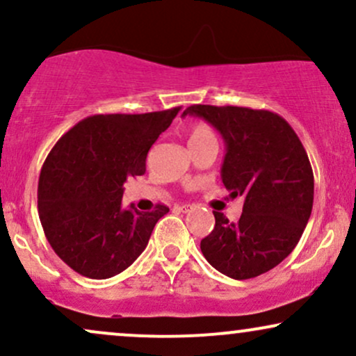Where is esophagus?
Listing matches in <instances>:
<instances>
[{
	"mask_svg": "<svg viewBox=\"0 0 356 356\" xmlns=\"http://www.w3.org/2000/svg\"><path fill=\"white\" fill-rule=\"evenodd\" d=\"M174 209L179 212H189L192 211V206L191 204H179V206H174Z\"/></svg>",
	"mask_w": 356,
	"mask_h": 356,
	"instance_id": "1",
	"label": "esophagus"
}]
</instances>
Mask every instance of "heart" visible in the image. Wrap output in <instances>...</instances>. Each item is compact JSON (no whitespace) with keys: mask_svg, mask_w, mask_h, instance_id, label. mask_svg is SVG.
Returning <instances> with one entry per match:
<instances>
[{"mask_svg":"<svg viewBox=\"0 0 356 356\" xmlns=\"http://www.w3.org/2000/svg\"><path fill=\"white\" fill-rule=\"evenodd\" d=\"M214 138V134H212L211 127L207 124H199L192 125L191 132H189V144H195V142H204V140H211Z\"/></svg>","mask_w":356,"mask_h":356,"instance_id":"b5f03b06","label":"heart"}]
</instances>
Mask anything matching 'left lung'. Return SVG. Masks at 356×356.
<instances>
[{"label": "left lung", "instance_id": "obj_1", "mask_svg": "<svg viewBox=\"0 0 356 356\" xmlns=\"http://www.w3.org/2000/svg\"><path fill=\"white\" fill-rule=\"evenodd\" d=\"M226 144L220 179L244 199L238 222L214 211L216 226L201 241L212 268L232 280L268 273L296 248L313 209V170L291 125L269 110L191 105Z\"/></svg>", "mask_w": 356, "mask_h": 356}]
</instances>
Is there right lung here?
Instances as JSON below:
<instances>
[{
	"mask_svg": "<svg viewBox=\"0 0 356 356\" xmlns=\"http://www.w3.org/2000/svg\"><path fill=\"white\" fill-rule=\"evenodd\" d=\"M179 110L83 118L48 154L38 181V214L53 251L73 271L107 280L147 248L169 207H122L124 184L145 174L150 147Z\"/></svg>",
	"mask_w": 356,
	"mask_h": 356,
	"instance_id": "1",
	"label": "right lung"
}]
</instances>
